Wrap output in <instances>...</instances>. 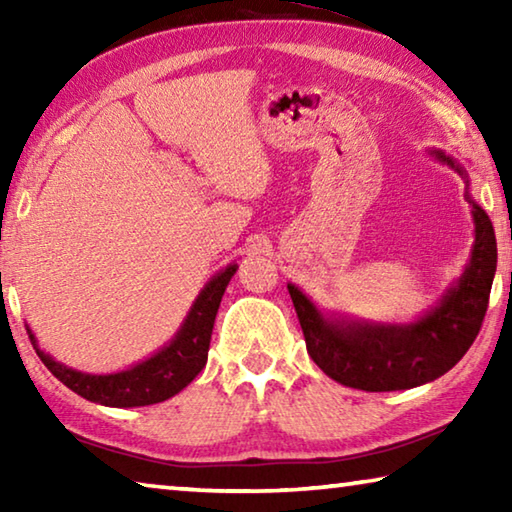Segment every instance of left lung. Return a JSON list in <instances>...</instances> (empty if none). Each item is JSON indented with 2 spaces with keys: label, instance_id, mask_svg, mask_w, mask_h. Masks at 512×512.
<instances>
[{
  "label": "left lung",
  "instance_id": "8db88e82",
  "mask_svg": "<svg viewBox=\"0 0 512 512\" xmlns=\"http://www.w3.org/2000/svg\"><path fill=\"white\" fill-rule=\"evenodd\" d=\"M465 178V198L472 205L474 244L463 275L440 296L438 305L411 323H368V320L323 314L296 284H287L305 334L307 352L327 377L368 393L406 391L443 377L479 334L497 271V239L490 216L470 196L461 164L431 149Z\"/></svg>",
  "mask_w": 512,
  "mask_h": 512
}]
</instances>
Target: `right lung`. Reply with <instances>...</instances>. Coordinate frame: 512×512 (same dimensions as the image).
<instances>
[{
	"label": "right lung",
	"instance_id": "1",
	"mask_svg": "<svg viewBox=\"0 0 512 512\" xmlns=\"http://www.w3.org/2000/svg\"><path fill=\"white\" fill-rule=\"evenodd\" d=\"M237 268L239 266L232 262L212 275L210 282L196 296L194 305L189 307L183 325L173 334V339L158 352H153L149 359L126 370L110 372V375H92V372L67 368L65 363L40 350L36 334L27 325L29 339L51 375L85 400L101 406H115V409H133V406L164 402L178 395L187 384H192L198 372L205 368L216 311H219L225 287L237 273Z\"/></svg>",
	"mask_w": 512,
	"mask_h": 512
}]
</instances>
